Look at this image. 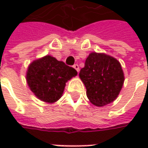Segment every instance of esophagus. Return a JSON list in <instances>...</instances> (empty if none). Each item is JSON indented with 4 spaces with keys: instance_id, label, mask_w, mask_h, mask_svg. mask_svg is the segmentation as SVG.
<instances>
[{
    "instance_id": "34e87169",
    "label": "esophagus",
    "mask_w": 148,
    "mask_h": 148,
    "mask_svg": "<svg viewBox=\"0 0 148 148\" xmlns=\"http://www.w3.org/2000/svg\"><path fill=\"white\" fill-rule=\"evenodd\" d=\"M73 67H74V69H75V70H76V71H77V72H79V66H78V65H77V64H74Z\"/></svg>"
}]
</instances>
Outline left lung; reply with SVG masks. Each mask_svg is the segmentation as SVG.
Here are the masks:
<instances>
[{
    "instance_id": "8db88e82",
    "label": "left lung",
    "mask_w": 148,
    "mask_h": 148,
    "mask_svg": "<svg viewBox=\"0 0 148 148\" xmlns=\"http://www.w3.org/2000/svg\"><path fill=\"white\" fill-rule=\"evenodd\" d=\"M79 77L86 88L87 97L98 107L116 99L124 82L119 61L110 55L96 52L89 55Z\"/></svg>"
}]
</instances>
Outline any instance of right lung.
<instances>
[{"label":"right lung","mask_w":148,"mask_h":148,"mask_svg":"<svg viewBox=\"0 0 148 148\" xmlns=\"http://www.w3.org/2000/svg\"><path fill=\"white\" fill-rule=\"evenodd\" d=\"M77 74L75 69L63 62L46 55L29 65L26 80L32 92L39 100L54 103L62 95L66 82Z\"/></svg>","instance_id":"obj_1"}]
</instances>
